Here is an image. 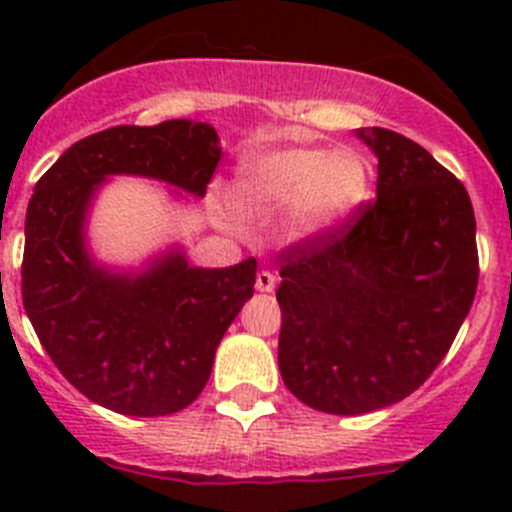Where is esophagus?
Listing matches in <instances>:
<instances>
[{"label":"esophagus","instance_id":"34e87169","mask_svg":"<svg viewBox=\"0 0 512 512\" xmlns=\"http://www.w3.org/2000/svg\"><path fill=\"white\" fill-rule=\"evenodd\" d=\"M275 285H277V277L272 275L270 270H260V272H257L255 287L260 289V292H272V289H275Z\"/></svg>","mask_w":512,"mask_h":512}]
</instances>
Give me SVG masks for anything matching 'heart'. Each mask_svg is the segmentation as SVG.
<instances>
[{
  "mask_svg": "<svg viewBox=\"0 0 512 512\" xmlns=\"http://www.w3.org/2000/svg\"><path fill=\"white\" fill-rule=\"evenodd\" d=\"M369 185L371 170L359 153L294 146L242 158L230 198L250 215L294 208L297 232L312 237L356 213L369 195Z\"/></svg>",
  "mask_w": 512,
  "mask_h": 512,
  "instance_id": "1",
  "label": "heart"
}]
</instances>
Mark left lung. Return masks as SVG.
<instances>
[{
	"label": "left lung",
	"instance_id": "1",
	"mask_svg": "<svg viewBox=\"0 0 512 512\" xmlns=\"http://www.w3.org/2000/svg\"><path fill=\"white\" fill-rule=\"evenodd\" d=\"M376 200L280 252L282 381L324 414L359 416L414 394L451 349L478 287L476 215L461 180L386 128Z\"/></svg>",
	"mask_w": 512,
	"mask_h": 512
}]
</instances>
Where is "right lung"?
<instances>
[{"mask_svg": "<svg viewBox=\"0 0 512 512\" xmlns=\"http://www.w3.org/2000/svg\"><path fill=\"white\" fill-rule=\"evenodd\" d=\"M220 156L210 123L113 126L74 143L36 183L24 225V309L56 369L103 409L153 418L193 404L255 292L257 260L205 270L173 247L146 270L113 272L86 247L91 200L108 175L163 180L203 198Z\"/></svg>", "mask_w": 512, "mask_h": 512, "instance_id": "add662e5", "label": "right lung"}]
</instances>
